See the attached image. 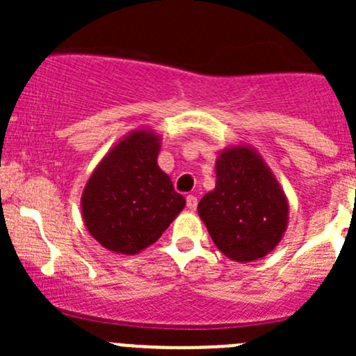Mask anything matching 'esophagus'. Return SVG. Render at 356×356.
Listing matches in <instances>:
<instances>
[{"mask_svg":"<svg viewBox=\"0 0 356 356\" xmlns=\"http://www.w3.org/2000/svg\"><path fill=\"white\" fill-rule=\"evenodd\" d=\"M186 203H188L189 210L193 211V210H196V207H198V198L193 195H189V196H186Z\"/></svg>","mask_w":356,"mask_h":356,"instance_id":"34e87169","label":"esophagus"}]
</instances>
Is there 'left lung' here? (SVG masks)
Masks as SVG:
<instances>
[{"mask_svg": "<svg viewBox=\"0 0 356 356\" xmlns=\"http://www.w3.org/2000/svg\"><path fill=\"white\" fill-rule=\"evenodd\" d=\"M215 174V189L198 203L215 246L239 264L267 257L289 220V201L274 172L253 146L234 145L218 153Z\"/></svg>", "mask_w": 356, "mask_h": 356, "instance_id": "left-lung-1", "label": "left lung"}]
</instances>
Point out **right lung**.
Here are the masks:
<instances>
[{
    "label": "right lung",
    "instance_id": "1",
    "mask_svg": "<svg viewBox=\"0 0 356 356\" xmlns=\"http://www.w3.org/2000/svg\"><path fill=\"white\" fill-rule=\"evenodd\" d=\"M160 148L158 132L134 129L111 146L86 182L82 220L108 251L131 257L146 250L186 207L158 167Z\"/></svg>",
    "mask_w": 356,
    "mask_h": 356
}]
</instances>
